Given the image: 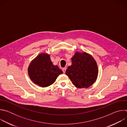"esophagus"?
Instances as JSON below:
<instances>
[{
  "label": "esophagus",
  "mask_w": 127,
  "mask_h": 127,
  "mask_svg": "<svg viewBox=\"0 0 127 127\" xmlns=\"http://www.w3.org/2000/svg\"><path fill=\"white\" fill-rule=\"evenodd\" d=\"M66 69H67L66 67H64V68H63L62 69V71H63V72L64 73H65V71H66Z\"/></svg>",
  "instance_id": "34e87169"
}]
</instances>
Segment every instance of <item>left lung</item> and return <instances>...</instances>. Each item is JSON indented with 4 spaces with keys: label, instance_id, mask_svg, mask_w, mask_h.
I'll return each instance as SVG.
<instances>
[{
    "label": "left lung",
    "instance_id": "left-lung-1",
    "mask_svg": "<svg viewBox=\"0 0 127 127\" xmlns=\"http://www.w3.org/2000/svg\"><path fill=\"white\" fill-rule=\"evenodd\" d=\"M72 65L66 70L65 73L76 87L87 88L96 80L98 74L97 64L86 53L76 52L71 58Z\"/></svg>",
    "mask_w": 127,
    "mask_h": 127
}]
</instances>
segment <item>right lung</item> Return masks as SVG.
Returning a JSON list of instances; mask_svg holds the SVG:
<instances>
[{
  "label": "right lung",
  "instance_id": "right-lung-1",
  "mask_svg": "<svg viewBox=\"0 0 127 127\" xmlns=\"http://www.w3.org/2000/svg\"><path fill=\"white\" fill-rule=\"evenodd\" d=\"M31 80L36 84L45 87L52 84L63 73L57 66H54L47 54H41L30 64L28 68Z\"/></svg>",
  "mask_w": 127,
  "mask_h": 127
}]
</instances>
